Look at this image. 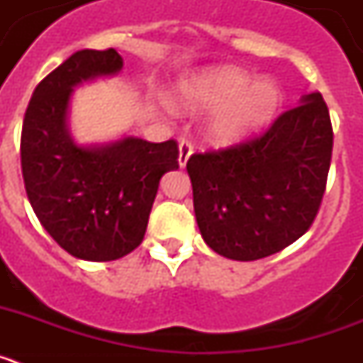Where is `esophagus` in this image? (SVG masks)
<instances>
[{
  "mask_svg": "<svg viewBox=\"0 0 363 363\" xmlns=\"http://www.w3.org/2000/svg\"><path fill=\"white\" fill-rule=\"evenodd\" d=\"M192 150H194V147H192L191 140H179V167L187 165V160L191 158Z\"/></svg>",
  "mask_w": 363,
  "mask_h": 363,
  "instance_id": "1",
  "label": "esophagus"
}]
</instances>
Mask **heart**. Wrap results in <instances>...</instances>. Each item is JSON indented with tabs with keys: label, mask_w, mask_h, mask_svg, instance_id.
<instances>
[{
	"label": "heart",
	"mask_w": 363,
	"mask_h": 363,
	"mask_svg": "<svg viewBox=\"0 0 363 363\" xmlns=\"http://www.w3.org/2000/svg\"><path fill=\"white\" fill-rule=\"evenodd\" d=\"M178 101L192 111H216L209 134L218 143H234L251 136L280 104V91L272 79L252 82L240 67H220L185 79L178 86Z\"/></svg>",
	"instance_id": "obj_1"
}]
</instances>
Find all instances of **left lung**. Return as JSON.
I'll return each instance as SVG.
<instances>
[{
    "label": "left lung",
    "instance_id": "left-lung-1",
    "mask_svg": "<svg viewBox=\"0 0 363 363\" xmlns=\"http://www.w3.org/2000/svg\"><path fill=\"white\" fill-rule=\"evenodd\" d=\"M333 125L320 92L281 112L264 134L187 162L198 227L218 255L265 258L296 242L322 205Z\"/></svg>",
    "mask_w": 363,
    "mask_h": 363
}]
</instances>
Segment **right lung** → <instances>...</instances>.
<instances>
[{
    "mask_svg": "<svg viewBox=\"0 0 363 363\" xmlns=\"http://www.w3.org/2000/svg\"><path fill=\"white\" fill-rule=\"evenodd\" d=\"M121 67L114 49L74 52L38 83L21 129V172L32 209L57 245L89 262L118 259L142 243L160 179L179 167L174 140L123 138L79 147L69 136L72 86Z\"/></svg>",
    "mask_w": 363,
    "mask_h": 363,
    "instance_id": "1",
    "label": "right lung"
}]
</instances>
